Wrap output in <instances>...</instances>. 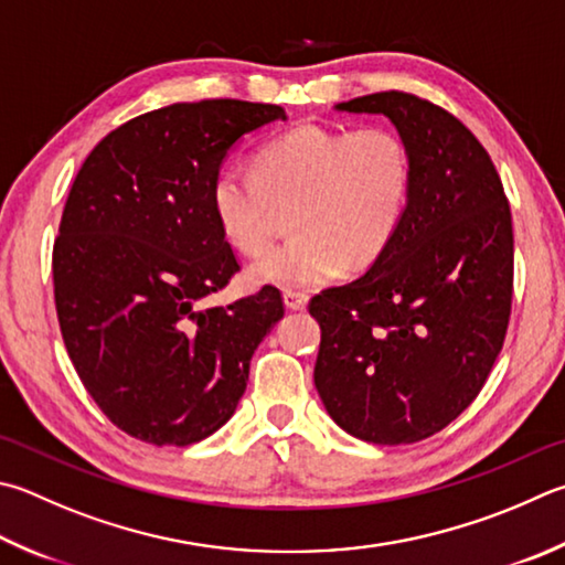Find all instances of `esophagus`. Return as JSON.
Instances as JSON below:
<instances>
[{"instance_id": "34e87169", "label": "esophagus", "mask_w": 565, "mask_h": 565, "mask_svg": "<svg viewBox=\"0 0 565 565\" xmlns=\"http://www.w3.org/2000/svg\"><path fill=\"white\" fill-rule=\"evenodd\" d=\"M284 303H286V309L301 311V309H306V303H309V294L289 289V291H284Z\"/></svg>"}]
</instances>
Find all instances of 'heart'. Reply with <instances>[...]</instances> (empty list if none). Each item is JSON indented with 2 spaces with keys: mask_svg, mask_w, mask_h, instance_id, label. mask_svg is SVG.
<instances>
[{
  "mask_svg": "<svg viewBox=\"0 0 565 565\" xmlns=\"http://www.w3.org/2000/svg\"><path fill=\"white\" fill-rule=\"evenodd\" d=\"M409 194L413 156L395 130L303 122L266 140L254 170L237 162L217 170L210 207L224 239L254 256L271 239L276 210L294 204V239L252 264L256 284L294 291L381 259L403 227Z\"/></svg>",
  "mask_w": 565,
  "mask_h": 565,
  "instance_id": "b5f03b06",
  "label": "heart"
}]
</instances>
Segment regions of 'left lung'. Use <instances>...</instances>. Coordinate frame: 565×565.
<instances>
[{
    "label": "left lung",
    "instance_id": "obj_1",
    "mask_svg": "<svg viewBox=\"0 0 565 565\" xmlns=\"http://www.w3.org/2000/svg\"><path fill=\"white\" fill-rule=\"evenodd\" d=\"M383 113L413 156L395 242L361 279L309 303L313 383L328 415L373 445L433 437L475 403L504 345L514 230L499 172L452 113L403 90L338 104Z\"/></svg>",
    "mask_w": 565,
    "mask_h": 565
}]
</instances>
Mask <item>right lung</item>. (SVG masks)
Masks as SVG:
<instances>
[{
	"instance_id": "obj_1",
	"label": "right lung",
	"mask_w": 565,
	"mask_h": 565,
	"mask_svg": "<svg viewBox=\"0 0 565 565\" xmlns=\"http://www.w3.org/2000/svg\"><path fill=\"white\" fill-rule=\"evenodd\" d=\"M271 104L214 98L122 122L71 184L54 242V299L81 383L122 433L184 447L227 423L256 345L284 316L276 286L204 306L239 271L210 184Z\"/></svg>"
}]
</instances>
